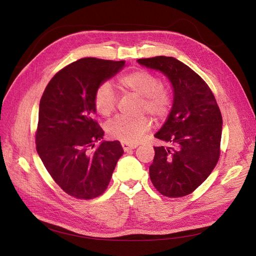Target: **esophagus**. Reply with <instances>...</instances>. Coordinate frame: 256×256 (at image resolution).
Here are the masks:
<instances>
[{
    "instance_id": "1",
    "label": "esophagus",
    "mask_w": 256,
    "mask_h": 256,
    "mask_svg": "<svg viewBox=\"0 0 256 256\" xmlns=\"http://www.w3.org/2000/svg\"><path fill=\"white\" fill-rule=\"evenodd\" d=\"M122 150L125 152H128L130 150H134L138 147V144H129L127 142H122Z\"/></svg>"
}]
</instances>
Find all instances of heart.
<instances>
[{
	"instance_id": "b5f03b06",
	"label": "heart",
	"mask_w": 256,
	"mask_h": 256,
	"mask_svg": "<svg viewBox=\"0 0 256 256\" xmlns=\"http://www.w3.org/2000/svg\"><path fill=\"white\" fill-rule=\"evenodd\" d=\"M118 86L142 99V110L150 113L157 118L168 115L172 104L170 92L162 88L160 79L154 74L138 69L122 76ZM96 110L104 116H109L115 109L116 96L109 83H104L97 88L94 96ZM150 118H140L129 120L116 116L106 124V132L111 138L124 142L136 143L150 128Z\"/></svg>"
}]
</instances>
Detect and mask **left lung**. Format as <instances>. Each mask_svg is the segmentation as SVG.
Wrapping results in <instances>:
<instances>
[{
    "label": "left lung",
    "mask_w": 256,
    "mask_h": 256,
    "mask_svg": "<svg viewBox=\"0 0 256 256\" xmlns=\"http://www.w3.org/2000/svg\"><path fill=\"white\" fill-rule=\"evenodd\" d=\"M138 63L164 74L173 88L171 112L154 134L166 146L154 147L150 180L162 196H188L210 175L219 160L220 109L205 81L182 62L156 56Z\"/></svg>",
    "instance_id": "8db88e82"
}]
</instances>
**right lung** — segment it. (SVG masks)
<instances>
[{"label": "right lung", "instance_id": "obj_1", "mask_svg": "<svg viewBox=\"0 0 256 256\" xmlns=\"http://www.w3.org/2000/svg\"><path fill=\"white\" fill-rule=\"evenodd\" d=\"M124 66L125 60H78L53 76L40 99L37 152L54 182L74 198L102 196L124 154L118 141L92 150L104 134L94 120L95 92Z\"/></svg>", "mask_w": 256, "mask_h": 256}]
</instances>
